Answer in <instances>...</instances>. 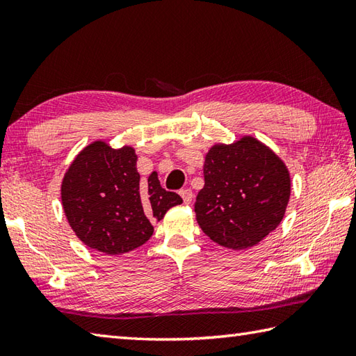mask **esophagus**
Instances as JSON below:
<instances>
[{"mask_svg": "<svg viewBox=\"0 0 356 356\" xmlns=\"http://www.w3.org/2000/svg\"><path fill=\"white\" fill-rule=\"evenodd\" d=\"M180 196H182L185 205H190V204H191V200H193V191L190 190V188H185V190L180 191Z\"/></svg>", "mask_w": 356, "mask_h": 356, "instance_id": "obj_1", "label": "esophagus"}]
</instances>
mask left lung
Instances as JSON below:
<instances>
[{
  "label": "left lung",
  "instance_id": "left-lung-1",
  "mask_svg": "<svg viewBox=\"0 0 356 356\" xmlns=\"http://www.w3.org/2000/svg\"><path fill=\"white\" fill-rule=\"evenodd\" d=\"M205 185L194 204L197 224L219 245L243 250L281 224L290 199V172L268 146L252 136L210 148Z\"/></svg>",
  "mask_w": 356,
  "mask_h": 356
}]
</instances>
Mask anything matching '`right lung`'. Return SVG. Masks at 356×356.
I'll use <instances>...</instances> for the list:
<instances>
[{"instance_id": "add662e5", "label": "right lung", "mask_w": 356, "mask_h": 356, "mask_svg": "<svg viewBox=\"0 0 356 356\" xmlns=\"http://www.w3.org/2000/svg\"><path fill=\"white\" fill-rule=\"evenodd\" d=\"M131 146L114 149L97 140L83 148L61 182L69 225L85 245L104 254H123L143 245L154 227L182 197L160 186L154 171L146 182L137 172Z\"/></svg>"}]
</instances>
